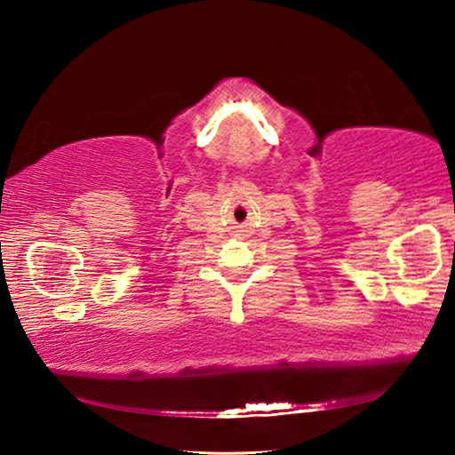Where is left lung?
Here are the masks:
<instances>
[{
	"instance_id": "obj_1",
	"label": "left lung",
	"mask_w": 455,
	"mask_h": 455,
	"mask_svg": "<svg viewBox=\"0 0 455 455\" xmlns=\"http://www.w3.org/2000/svg\"><path fill=\"white\" fill-rule=\"evenodd\" d=\"M453 252H455V243H453Z\"/></svg>"
}]
</instances>
